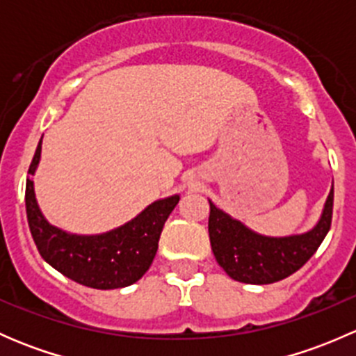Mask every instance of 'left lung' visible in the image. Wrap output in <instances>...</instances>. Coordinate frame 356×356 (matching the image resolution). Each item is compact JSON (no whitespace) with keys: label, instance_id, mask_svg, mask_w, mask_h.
Returning a JSON list of instances; mask_svg holds the SVG:
<instances>
[{"label":"left lung","instance_id":"1","mask_svg":"<svg viewBox=\"0 0 356 356\" xmlns=\"http://www.w3.org/2000/svg\"><path fill=\"white\" fill-rule=\"evenodd\" d=\"M210 201V200H208ZM334 186L317 225L303 234L270 238L248 229L210 201L208 234L215 260L227 275L245 284H272L300 270L327 236L332 220Z\"/></svg>","mask_w":356,"mask_h":356}]
</instances>
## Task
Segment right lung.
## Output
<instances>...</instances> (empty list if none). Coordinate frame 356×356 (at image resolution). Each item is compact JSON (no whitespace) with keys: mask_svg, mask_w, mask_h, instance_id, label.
Instances as JSON below:
<instances>
[{"mask_svg":"<svg viewBox=\"0 0 356 356\" xmlns=\"http://www.w3.org/2000/svg\"><path fill=\"white\" fill-rule=\"evenodd\" d=\"M41 158V141L29 167L34 175ZM179 195L158 200L138 217L110 232L95 236L68 234L55 227L39 210L34 182L27 179L25 210L29 229L44 261L72 281L95 289H118L134 284L146 274L158 250L161 229Z\"/></svg>","mask_w":356,"mask_h":356,"instance_id":"add662e5","label":"right lung"}]
</instances>
